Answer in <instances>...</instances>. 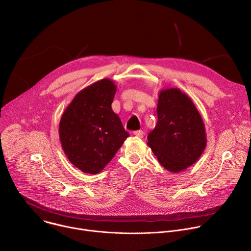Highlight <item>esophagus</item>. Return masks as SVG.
<instances>
[{
	"label": "esophagus",
	"instance_id": "1",
	"mask_svg": "<svg viewBox=\"0 0 251 251\" xmlns=\"http://www.w3.org/2000/svg\"><path fill=\"white\" fill-rule=\"evenodd\" d=\"M134 135L139 138H143V136H144V132H143L142 130H138V131L134 132Z\"/></svg>",
	"mask_w": 251,
	"mask_h": 251
}]
</instances>
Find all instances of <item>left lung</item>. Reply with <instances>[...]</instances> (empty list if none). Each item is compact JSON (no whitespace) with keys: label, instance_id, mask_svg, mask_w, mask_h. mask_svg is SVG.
<instances>
[{"label":"left lung","instance_id":"8db88e82","mask_svg":"<svg viewBox=\"0 0 251 251\" xmlns=\"http://www.w3.org/2000/svg\"><path fill=\"white\" fill-rule=\"evenodd\" d=\"M158 122L148 135V145L160 164L178 173L196 163L206 145L202 118L195 104L178 88L159 94Z\"/></svg>","mask_w":251,"mask_h":251}]
</instances>
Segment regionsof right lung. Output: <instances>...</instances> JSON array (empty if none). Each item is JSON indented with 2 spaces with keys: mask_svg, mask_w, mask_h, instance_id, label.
I'll list each match as a JSON object with an SVG mask.
<instances>
[{
  "mask_svg": "<svg viewBox=\"0 0 251 251\" xmlns=\"http://www.w3.org/2000/svg\"><path fill=\"white\" fill-rule=\"evenodd\" d=\"M116 85L108 78L79 91L59 122L62 149L74 166L98 174L115 156L129 137L111 108Z\"/></svg>",
  "mask_w": 251,
  "mask_h": 251,
  "instance_id": "obj_1",
  "label": "right lung"
}]
</instances>
